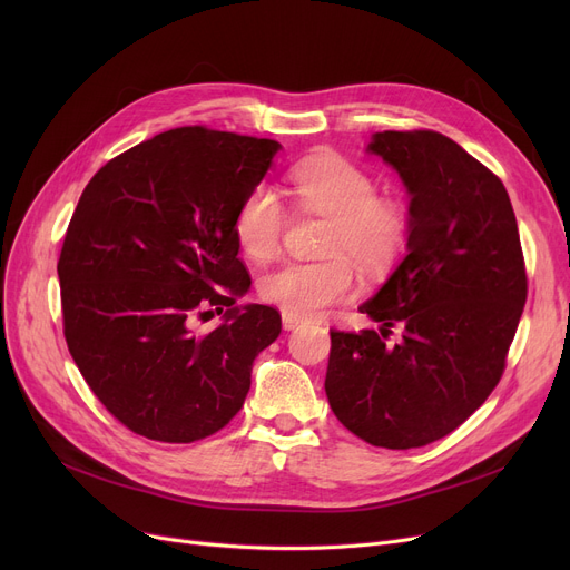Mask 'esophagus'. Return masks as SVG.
<instances>
[{
	"label": "esophagus",
	"mask_w": 570,
	"mask_h": 570,
	"mask_svg": "<svg viewBox=\"0 0 570 570\" xmlns=\"http://www.w3.org/2000/svg\"><path fill=\"white\" fill-rule=\"evenodd\" d=\"M282 323H284L286 331H295V327H301L305 321L293 316V314H288V312H284V314H282Z\"/></svg>",
	"instance_id": "1"
}]
</instances>
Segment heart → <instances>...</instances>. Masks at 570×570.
<instances>
[{"mask_svg": "<svg viewBox=\"0 0 570 570\" xmlns=\"http://www.w3.org/2000/svg\"><path fill=\"white\" fill-rule=\"evenodd\" d=\"M288 187L297 205L333 219L323 252L335 258L303 263L288 261L261 282V297L297 318L323 314L355 293L353 265L337 256L379 269L391 263L404 245L406 217L400 203L376 196L374 179L342 157H312L288 173ZM288 224L279 198L256 187L235 215L239 247L256 261L273 258Z\"/></svg>", "mask_w": 570, "mask_h": 570, "instance_id": "b5f03b06", "label": "heart"}]
</instances>
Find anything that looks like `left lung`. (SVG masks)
Here are the masks:
<instances>
[{
	"instance_id": "obj_1",
	"label": "left lung",
	"mask_w": 570,
	"mask_h": 570,
	"mask_svg": "<svg viewBox=\"0 0 570 570\" xmlns=\"http://www.w3.org/2000/svg\"><path fill=\"white\" fill-rule=\"evenodd\" d=\"M367 153L406 187V256L361 309L376 331H331L325 395L363 441L406 451L458 430L499 383L527 301L511 198L501 179L436 131H381Z\"/></svg>"
}]
</instances>
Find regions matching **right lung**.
Here are the masks:
<instances>
[{"label":"right lung","instance_id":"right-lung-1","mask_svg":"<svg viewBox=\"0 0 570 570\" xmlns=\"http://www.w3.org/2000/svg\"><path fill=\"white\" fill-rule=\"evenodd\" d=\"M277 140L179 127L110 159L85 187L57 275L65 337L99 402L131 432L191 443L243 409L254 357L282 333L252 277L235 215ZM224 313L215 332L195 321Z\"/></svg>","mask_w":570,"mask_h":570}]
</instances>
